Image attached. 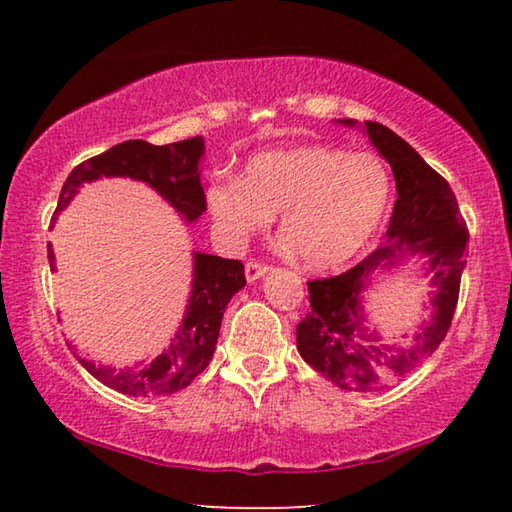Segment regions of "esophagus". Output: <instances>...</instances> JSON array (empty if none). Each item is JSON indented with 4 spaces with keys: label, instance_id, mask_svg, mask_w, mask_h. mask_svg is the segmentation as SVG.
Listing matches in <instances>:
<instances>
[{
    "label": "esophagus",
    "instance_id": "34e87169",
    "mask_svg": "<svg viewBox=\"0 0 512 512\" xmlns=\"http://www.w3.org/2000/svg\"><path fill=\"white\" fill-rule=\"evenodd\" d=\"M268 271H271V268L262 262H246V280L248 282H257L259 277L266 275Z\"/></svg>",
    "mask_w": 512,
    "mask_h": 512
}]
</instances>
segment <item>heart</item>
Instances as JSON below:
<instances>
[{"mask_svg":"<svg viewBox=\"0 0 512 512\" xmlns=\"http://www.w3.org/2000/svg\"><path fill=\"white\" fill-rule=\"evenodd\" d=\"M391 171L377 155L325 144L259 153L244 178L214 180L207 201L235 235L264 230L280 212V239L314 271L352 262L391 207Z\"/></svg>","mask_w":512,"mask_h":512,"instance_id":"b5f03b06","label":"heart"}]
</instances>
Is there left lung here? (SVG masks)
Wrapping results in <instances>:
<instances>
[{"label":"left lung","mask_w":512,"mask_h":512,"mask_svg":"<svg viewBox=\"0 0 512 512\" xmlns=\"http://www.w3.org/2000/svg\"><path fill=\"white\" fill-rule=\"evenodd\" d=\"M341 124L357 126V121L343 119ZM366 133L391 164L397 187L386 237L350 271L307 282L311 311L296 327L300 357L343 391L384 388L386 381L406 377L436 352L452 325L470 239L447 180L391 128L366 121ZM409 256L428 259L437 289L432 318L416 335L413 349H386L365 327L360 293L369 286L372 272L401 265Z\"/></svg>","instance_id":"left-lung-1"}]
</instances>
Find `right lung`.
<instances>
[{
  "mask_svg": "<svg viewBox=\"0 0 512 512\" xmlns=\"http://www.w3.org/2000/svg\"><path fill=\"white\" fill-rule=\"evenodd\" d=\"M205 153L203 137H189L183 142L153 146L144 140H128L112 146L106 153L81 162L69 173L60 189L56 216L65 210L83 183L106 178H133L153 187L173 210L185 216L187 223L196 221L207 210L201 185V158ZM49 266L54 271V250L49 244ZM246 275L239 259L194 253L192 296L171 345L149 363L112 368L97 366L76 354L81 366L94 379L115 391L133 397H158L183 391L201 375L212 361L219 339L221 318L232 296L244 287Z\"/></svg>",
  "mask_w": 512,
  "mask_h": 512,
  "instance_id": "right-lung-1",
  "label": "right lung"
}]
</instances>
